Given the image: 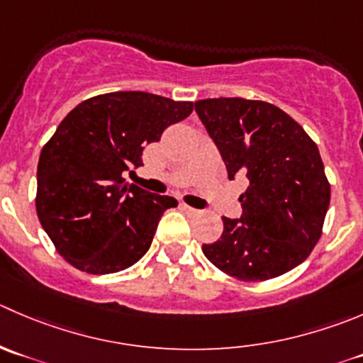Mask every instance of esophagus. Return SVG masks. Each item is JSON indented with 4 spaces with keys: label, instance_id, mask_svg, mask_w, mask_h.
I'll return each instance as SVG.
<instances>
[{
    "label": "esophagus",
    "instance_id": "34e87169",
    "mask_svg": "<svg viewBox=\"0 0 363 363\" xmlns=\"http://www.w3.org/2000/svg\"><path fill=\"white\" fill-rule=\"evenodd\" d=\"M182 209H184L186 213H189V214H199V213H200L199 209H195V207L188 206V203H182Z\"/></svg>",
    "mask_w": 363,
    "mask_h": 363
}]
</instances>
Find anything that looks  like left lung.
<instances>
[{"instance_id": "left-lung-1", "label": "left lung", "mask_w": 363, "mask_h": 363, "mask_svg": "<svg viewBox=\"0 0 363 363\" xmlns=\"http://www.w3.org/2000/svg\"><path fill=\"white\" fill-rule=\"evenodd\" d=\"M195 111L230 181L248 179L242 214L223 216V234L202 245L218 269L245 282L269 280L300 266L321 238L330 206L319 149L286 111L264 101L218 97Z\"/></svg>"}]
</instances>
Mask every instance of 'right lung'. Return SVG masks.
I'll return each instance as SVG.
<instances>
[{
    "label": "right lung",
    "mask_w": 363,
    "mask_h": 363,
    "mask_svg": "<svg viewBox=\"0 0 363 363\" xmlns=\"http://www.w3.org/2000/svg\"><path fill=\"white\" fill-rule=\"evenodd\" d=\"M193 103L147 92H111L77 104L44 145L37 214L60 255L90 275H110L150 248L161 214L177 206L124 175L142 167L147 143L184 121Z\"/></svg>",
    "instance_id": "add662e5"
}]
</instances>
